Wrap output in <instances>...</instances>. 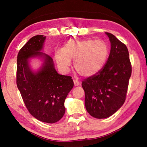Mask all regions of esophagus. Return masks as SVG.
Segmentation results:
<instances>
[{"label": "esophagus", "instance_id": "esophagus-1", "mask_svg": "<svg viewBox=\"0 0 147 147\" xmlns=\"http://www.w3.org/2000/svg\"><path fill=\"white\" fill-rule=\"evenodd\" d=\"M74 84L75 86H78L80 84V82L77 80H74Z\"/></svg>", "mask_w": 147, "mask_h": 147}]
</instances>
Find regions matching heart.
<instances>
[{"label":"heart","instance_id":"heart-1","mask_svg":"<svg viewBox=\"0 0 147 147\" xmlns=\"http://www.w3.org/2000/svg\"><path fill=\"white\" fill-rule=\"evenodd\" d=\"M108 45L102 40H69L62 49L55 52V58L62 71H67L74 59L75 70L84 77H90L98 73L108 58Z\"/></svg>","mask_w":147,"mask_h":147}]
</instances>
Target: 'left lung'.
<instances>
[{"label":"left lung","mask_w":147,"mask_h":147,"mask_svg":"<svg viewBox=\"0 0 147 147\" xmlns=\"http://www.w3.org/2000/svg\"><path fill=\"white\" fill-rule=\"evenodd\" d=\"M105 34L111 43L108 61L97 74L82 83L86 110L96 119L109 117L123 105L131 74L127 47L114 35Z\"/></svg>","instance_id":"8db88e82"}]
</instances>
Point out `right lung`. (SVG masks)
Returning a JSON list of instances; mask_svg holds the SVG:
<instances>
[{
	"label": "right lung",
	"mask_w": 147,
	"mask_h": 147,
	"mask_svg": "<svg viewBox=\"0 0 147 147\" xmlns=\"http://www.w3.org/2000/svg\"><path fill=\"white\" fill-rule=\"evenodd\" d=\"M45 39L43 35L32 37L19 51L17 86L31 115L44 123H54L65 112L64 102L74 82L71 76L58 74L53 59L41 52ZM34 58L42 61L36 71L30 65L31 59Z\"/></svg>",
	"instance_id": "1"
}]
</instances>
